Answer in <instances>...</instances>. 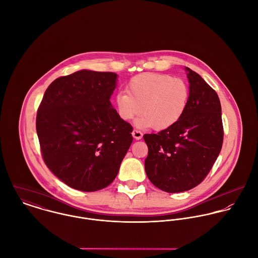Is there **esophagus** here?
I'll list each match as a JSON object with an SVG mask.
<instances>
[{"label":"esophagus","instance_id":"34e87169","mask_svg":"<svg viewBox=\"0 0 258 258\" xmlns=\"http://www.w3.org/2000/svg\"><path fill=\"white\" fill-rule=\"evenodd\" d=\"M132 135H133V137H134L136 140H140V139L143 137V133H142L141 131H139V130H136V129L133 130Z\"/></svg>","mask_w":258,"mask_h":258}]
</instances>
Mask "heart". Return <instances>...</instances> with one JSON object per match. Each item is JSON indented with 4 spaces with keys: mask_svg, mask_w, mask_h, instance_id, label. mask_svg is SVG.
Returning <instances> with one entry per match:
<instances>
[{
    "mask_svg": "<svg viewBox=\"0 0 258 258\" xmlns=\"http://www.w3.org/2000/svg\"><path fill=\"white\" fill-rule=\"evenodd\" d=\"M127 93L116 94L114 102L118 116L130 121L141 112V127L152 126L161 131L176 124L184 115L189 100V88L181 78L170 74L146 73L132 77Z\"/></svg>",
    "mask_w": 258,
    "mask_h": 258,
    "instance_id": "b5f03b06",
    "label": "heart"
}]
</instances>
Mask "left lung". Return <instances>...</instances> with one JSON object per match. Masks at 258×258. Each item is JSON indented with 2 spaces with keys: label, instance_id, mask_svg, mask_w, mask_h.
Masks as SVG:
<instances>
[{
  "label": "left lung",
  "instance_id": "1",
  "mask_svg": "<svg viewBox=\"0 0 258 258\" xmlns=\"http://www.w3.org/2000/svg\"><path fill=\"white\" fill-rule=\"evenodd\" d=\"M189 100L182 118L158 134L143 136L145 171L151 183L167 192L188 190L213 168L223 142L220 98L200 74L185 68Z\"/></svg>",
  "mask_w": 258,
  "mask_h": 258
}]
</instances>
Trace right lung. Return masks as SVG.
<instances>
[{
    "instance_id": "1",
    "label": "right lung",
    "mask_w": 258,
    "mask_h": 258,
    "mask_svg": "<svg viewBox=\"0 0 258 258\" xmlns=\"http://www.w3.org/2000/svg\"><path fill=\"white\" fill-rule=\"evenodd\" d=\"M117 74L80 71L53 80L37 113V137L47 168L82 191L106 187L132 144L131 124L110 102Z\"/></svg>"
}]
</instances>
